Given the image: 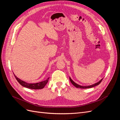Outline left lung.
<instances>
[{"label":"left lung","mask_w":120,"mask_h":120,"mask_svg":"<svg viewBox=\"0 0 120 120\" xmlns=\"http://www.w3.org/2000/svg\"><path fill=\"white\" fill-rule=\"evenodd\" d=\"M103 79H101V80H100L99 82H97V83H95V84H93V85H90V86H80V85H79L77 84V83H76L75 82L73 81L72 80V79H71V78H70V80L72 84L73 85L75 86L76 88H81V89H86V88H93V87H94V86H97V85H99L100 83L102 81Z\"/></svg>","instance_id":"obj_1"}]
</instances>
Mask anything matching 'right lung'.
<instances>
[{
	"label": "right lung",
	"instance_id": "add662e5",
	"mask_svg": "<svg viewBox=\"0 0 120 120\" xmlns=\"http://www.w3.org/2000/svg\"><path fill=\"white\" fill-rule=\"evenodd\" d=\"M14 77H15L16 80L17 82H19L20 84L24 86L25 88H27L28 89H34V90H37V89H41L44 88L45 86L46 85V83H48L49 78L45 80L42 81L41 82H39L38 83H27L25 82L22 80H21L19 79L16 77V76L14 75Z\"/></svg>",
	"mask_w": 120,
	"mask_h": 120
}]
</instances>
